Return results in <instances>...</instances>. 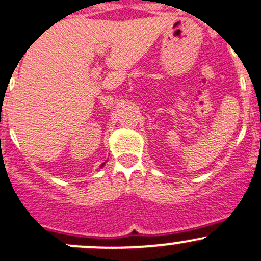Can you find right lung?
<instances>
[{"label": "right lung", "mask_w": 261, "mask_h": 261, "mask_svg": "<svg viewBox=\"0 0 261 261\" xmlns=\"http://www.w3.org/2000/svg\"><path fill=\"white\" fill-rule=\"evenodd\" d=\"M105 164H106V162H105V163H102V164H100V168H102V167L105 166Z\"/></svg>", "instance_id": "right-lung-1"}]
</instances>
